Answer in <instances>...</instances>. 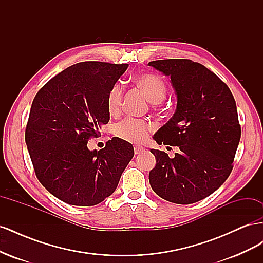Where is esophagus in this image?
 Instances as JSON below:
<instances>
[{
    "label": "esophagus",
    "mask_w": 263,
    "mask_h": 263,
    "mask_svg": "<svg viewBox=\"0 0 263 263\" xmlns=\"http://www.w3.org/2000/svg\"><path fill=\"white\" fill-rule=\"evenodd\" d=\"M135 155H140L142 153H145V148L141 147V146H135Z\"/></svg>",
    "instance_id": "1"
}]
</instances>
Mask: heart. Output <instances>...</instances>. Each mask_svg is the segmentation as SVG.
Here are the masks:
<instances>
[{
    "mask_svg": "<svg viewBox=\"0 0 263 263\" xmlns=\"http://www.w3.org/2000/svg\"><path fill=\"white\" fill-rule=\"evenodd\" d=\"M136 82L144 92L147 98L153 103H160L166 94V85L160 77L156 74L144 73L135 78ZM124 86L121 82L115 83L107 95V109L109 114L116 115L122 106ZM153 129V126L149 123L135 117H127L124 121L119 122L115 127V133L119 138L132 142L144 141Z\"/></svg>",
    "mask_w": 263,
    "mask_h": 263,
    "instance_id": "1",
    "label": "heart"
}]
</instances>
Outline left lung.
Wrapping results in <instances>:
<instances>
[{"label":"left lung","mask_w":263,"mask_h":263,"mask_svg":"<svg viewBox=\"0 0 263 263\" xmlns=\"http://www.w3.org/2000/svg\"><path fill=\"white\" fill-rule=\"evenodd\" d=\"M171 79L177 108L154 136L159 145L179 147L169 158L151 149L156 166L149 172L154 192L176 204H192L214 193L229 177L241 129L228 86L208 68L189 59L150 61Z\"/></svg>","instance_id":"1"}]
</instances>
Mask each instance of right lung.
I'll return each mask as SVG.
<instances>
[{
    "label": "right lung",
    "mask_w": 263,
    "mask_h": 263,
    "mask_svg": "<svg viewBox=\"0 0 263 263\" xmlns=\"http://www.w3.org/2000/svg\"><path fill=\"white\" fill-rule=\"evenodd\" d=\"M128 63L80 62L47 82L31 104L25 141L39 182L62 202L93 206L114 193L134 157L132 144L113 138L101 150L87 140L109 121L108 92Z\"/></svg>",
    "instance_id": "right-lung-1"
}]
</instances>
